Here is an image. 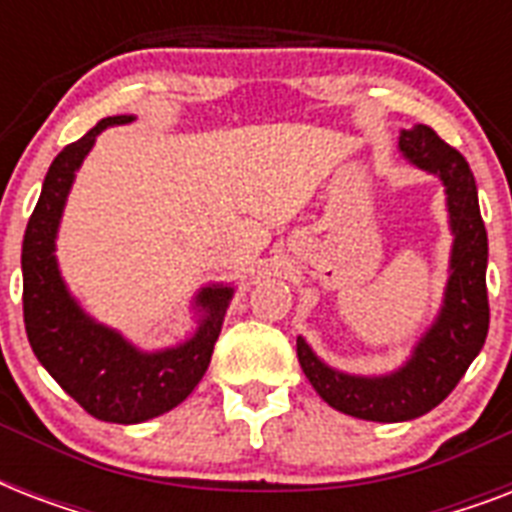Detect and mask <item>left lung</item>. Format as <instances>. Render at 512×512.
Masks as SVG:
<instances>
[{
    "mask_svg": "<svg viewBox=\"0 0 512 512\" xmlns=\"http://www.w3.org/2000/svg\"><path fill=\"white\" fill-rule=\"evenodd\" d=\"M398 151L420 170L436 175L446 188L454 244L444 305L436 321L414 345L409 361L382 377L337 372L297 337V358L316 393L337 412L372 422L414 420L436 409L457 388L489 332V241L478 209L476 177L465 156L438 138L428 124L401 130Z\"/></svg>",
    "mask_w": 512,
    "mask_h": 512,
    "instance_id": "1",
    "label": "left lung"
}]
</instances>
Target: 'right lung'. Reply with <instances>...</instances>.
I'll list each match as a JSON object with an SVG mask.
<instances>
[{
    "mask_svg": "<svg viewBox=\"0 0 512 512\" xmlns=\"http://www.w3.org/2000/svg\"><path fill=\"white\" fill-rule=\"evenodd\" d=\"M132 119L135 116H108L55 156L34 215L28 217L20 255L23 321L34 356L84 412L119 425L159 417L191 396L207 372L233 297V289L225 284L204 287L196 295L201 319L193 337L175 348L146 353L119 332L90 319L63 284L55 260V236L76 170L100 132Z\"/></svg>",
    "mask_w": 512,
    "mask_h": 512,
    "instance_id": "1",
    "label": "right lung"
}]
</instances>
